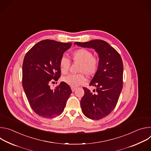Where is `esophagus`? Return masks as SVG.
Masks as SVG:
<instances>
[{
  "mask_svg": "<svg viewBox=\"0 0 151 151\" xmlns=\"http://www.w3.org/2000/svg\"><path fill=\"white\" fill-rule=\"evenodd\" d=\"M71 89H72V91L73 92L75 91V90L76 89V87H71Z\"/></svg>",
  "mask_w": 151,
  "mask_h": 151,
  "instance_id": "obj_1",
  "label": "esophagus"
}]
</instances>
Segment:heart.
<instances>
[{
    "instance_id": "b5f03b06",
    "label": "heart",
    "mask_w": 151,
    "mask_h": 151,
    "mask_svg": "<svg viewBox=\"0 0 151 151\" xmlns=\"http://www.w3.org/2000/svg\"><path fill=\"white\" fill-rule=\"evenodd\" d=\"M73 61L80 63L78 74H70L62 78V81L72 87L84 84L86 78L83 74L88 77L93 76L97 72L100 61L99 58L94 56L93 52L86 48H79L73 51L70 54ZM70 62L68 58L62 56L59 61V68L62 74H66L69 69Z\"/></svg>"
}]
</instances>
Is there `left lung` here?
Returning a JSON list of instances; mask_svg holds the SVG:
<instances>
[{
    "label": "left lung",
    "instance_id": "obj_1",
    "mask_svg": "<svg viewBox=\"0 0 151 151\" xmlns=\"http://www.w3.org/2000/svg\"><path fill=\"white\" fill-rule=\"evenodd\" d=\"M80 47L97 52L99 68L90 85L96 87L94 94L83 87L81 106L85 116L99 120L109 115L115 107L123 85V63L121 55L108 43L100 39L75 42Z\"/></svg>",
    "mask_w": 151,
    "mask_h": 151
}]
</instances>
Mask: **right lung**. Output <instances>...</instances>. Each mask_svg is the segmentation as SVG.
<instances>
[{"instance_id":"right-lung-1","label":"right lung","mask_w":151,"mask_h":151,"mask_svg":"<svg viewBox=\"0 0 151 151\" xmlns=\"http://www.w3.org/2000/svg\"><path fill=\"white\" fill-rule=\"evenodd\" d=\"M72 45L54 40H43L26 54L23 63L22 84L33 111L39 116L52 118L64 111L72 93L70 86L61 82L54 90L50 83L61 76L59 61Z\"/></svg>"}]
</instances>
